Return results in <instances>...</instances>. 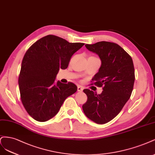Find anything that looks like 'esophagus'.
<instances>
[{"instance_id": "34e87169", "label": "esophagus", "mask_w": 155, "mask_h": 155, "mask_svg": "<svg viewBox=\"0 0 155 155\" xmlns=\"http://www.w3.org/2000/svg\"><path fill=\"white\" fill-rule=\"evenodd\" d=\"M83 89H84V88H83L82 86H78V87H77V90H78V91H79V92H82V91H83Z\"/></svg>"}]
</instances>
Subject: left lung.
<instances>
[{
  "label": "left lung",
  "mask_w": 155,
  "mask_h": 155,
  "mask_svg": "<svg viewBox=\"0 0 155 155\" xmlns=\"http://www.w3.org/2000/svg\"><path fill=\"white\" fill-rule=\"evenodd\" d=\"M86 47L102 61L91 84L102 87L103 91L98 94L84 89L87 100L82 109L87 118L104 124L117 117L130 98L135 79L134 65L131 57L116 43L101 41Z\"/></svg>",
  "instance_id": "1"
}]
</instances>
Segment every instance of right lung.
<instances>
[{"label":"right lung","instance_id":"obj_1","mask_svg":"<svg viewBox=\"0 0 155 155\" xmlns=\"http://www.w3.org/2000/svg\"><path fill=\"white\" fill-rule=\"evenodd\" d=\"M84 45L49 35L25 53L18 77L19 90L25 109L35 120L46 122L55 116L66 98L77 91L74 84H56L54 80L59 69H66L73 54Z\"/></svg>","mask_w":155,"mask_h":155}]
</instances>
